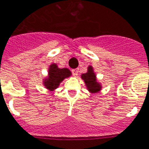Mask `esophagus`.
<instances>
[{
	"label": "esophagus",
	"instance_id": "1",
	"mask_svg": "<svg viewBox=\"0 0 149 149\" xmlns=\"http://www.w3.org/2000/svg\"><path fill=\"white\" fill-rule=\"evenodd\" d=\"M72 74L73 75H74V76L78 75V74H79V69H74V70H72Z\"/></svg>",
	"mask_w": 149,
	"mask_h": 149
}]
</instances>
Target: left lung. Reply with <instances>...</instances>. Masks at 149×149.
I'll use <instances>...</instances> for the list:
<instances>
[{
  "instance_id": "obj_1",
  "label": "left lung",
  "mask_w": 149,
  "mask_h": 149,
  "mask_svg": "<svg viewBox=\"0 0 149 149\" xmlns=\"http://www.w3.org/2000/svg\"><path fill=\"white\" fill-rule=\"evenodd\" d=\"M82 79L84 80L85 84L88 87V90L91 92H98L100 90V85L96 82V74L93 72L92 66L88 67V72L82 74Z\"/></svg>"
}]
</instances>
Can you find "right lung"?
Listing matches in <instances>:
<instances>
[{
	"label": "right lung",
	"instance_id": "add662e5",
	"mask_svg": "<svg viewBox=\"0 0 149 149\" xmlns=\"http://www.w3.org/2000/svg\"><path fill=\"white\" fill-rule=\"evenodd\" d=\"M71 72L68 69H59L56 64H52L49 70V78L45 79V85L49 90L57 88L64 79L70 75Z\"/></svg>",
	"mask_w": 149,
	"mask_h": 149
}]
</instances>
